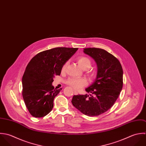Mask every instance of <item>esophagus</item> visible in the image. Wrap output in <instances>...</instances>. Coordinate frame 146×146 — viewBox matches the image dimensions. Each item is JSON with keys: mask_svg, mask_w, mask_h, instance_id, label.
Wrapping results in <instances>:
<instances>
[{"mask_svg": "<svg viewBox=\"0 0 146 146\" xmlns=\"http://www.w3.org/2000/svg\"><path fill=\"white\" fill-rule=\"evenodd\" d=\"M74 94H75V95H77L78 94V92H77L76 91H74Z\"/></svg>", "mask_w": 146, "mask_h": 146, "instance_id": "34e87169", "label": "esophagus"}]
</instances>
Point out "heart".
Instances as JSON below:
<instances>
[{
  "mask_svg": "<svg viewBox=\"0 0 146 146\" xmlns=\"http://www.w3.org/2000/svg\"><path fill=\"white\" fill-rule=\"evenodd\" d=\"M77 62L80 67L83 69H86L88 68L91 64L90 60L86 56L78 57L77 58ZM67 65V63H66L63 64L62 68V71H64L66 69ZM66 83L68 86L77 90L82 88L83 87L87 86L88 84L87 79L83 78H70L66 81Z\"/></svg>",
  "mask_w": 146,
  "mask_h": 146,
  "instance_id": "1",
  "label": "heart"
}]
</instances>
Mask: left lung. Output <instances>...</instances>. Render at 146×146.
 <instances>
[{"label": "left lung", "mask_w": 146, "mask_h": 146, "mask_svg": "<svg viewBox=\"0 0 146 146\" xmlns=\"http://www.w3.org/2000/svg\"><path fill=\"white\" fill-rule=\"evenodd\" d=\"M83 51L95 60L97 77L86 89L89 95H74L71 102L83 114L97 116L111 108L117 100L123 87V70L118 59L104 49L90 48Z\"/></svg>", "instance_id": "left-lung-1"}]
</instances>
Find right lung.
I'll return each instance as SVG.
<instances>
[{"mask_svg": "<svg viewBox=\"0 0 146 146\" xmlns=\"http://www.w3.org/2000/svg\"><path fill=\"white\" fill-rule=\"evenodd\" d=\"M78 49L55 48L39 52L30 60L22 78V95L32 116L43 117L51 111L60 91L52 86L53 78L60 75L63 64Z\"/></svg>", "mask_w": 146, "mask_h": 146, "instance_id": "right-lung-1", "label": "right lung"}]
</instances>
